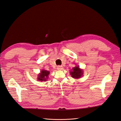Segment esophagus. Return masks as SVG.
<instances>
[{"label": "esophagus", "instance_id": "34e87169", "mask_svg": "<svg viewBox=\"0 0 121 121\" xmlns=\"http://www.w3.org/2000/svg\"><path fill=\"white\" fill-rule=\"evenodd\" d=\"M57 69L58 70H62L63 69V67L62 66H58L57 67Z\"/></svg>", "mask_w": 121, "mask_h": 121}]
</instances>
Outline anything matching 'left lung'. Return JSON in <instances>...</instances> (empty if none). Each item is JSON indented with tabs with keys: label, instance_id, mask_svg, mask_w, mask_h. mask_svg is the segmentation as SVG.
Returning a JSON list of instances; mask_svg holds the SVG:
<instances>
[{
	"label": "left lung",
	"instance_id": "left-lung-1",
	"mask_svg": "<svg viewBox=\"0 0 121 121\" xmlns=\"http://www.w3.org/2000/svg\"><path fill=\"white\" fill-rule=\"evenodd\" d=\"M70 73L73 78L75 79H79L81 78L83 75V70L80 69L79 66H77L73 68L72 70H70Z\"/></svg>",
	"mask_w": 121,
	"mask_h": 121
}]
</instances>
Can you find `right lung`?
<instances>
[{"label":"right lung","instance_id":"obj_1","mask_svg":"<svg viewBox=\"0 0 121 121\" xmlns=\"http://www.w3.org/2000/svg\"><path fill=\"white\" fill-rule=\"evenodd\" d=\"M49 72L46 70H42L38 76V80L40 81H46L48 78Z\"/></svg>","mask_w":121,"mask_h":121}]
</instances>
